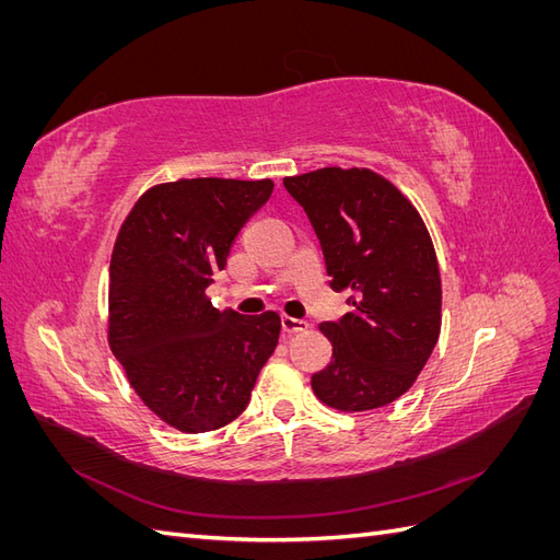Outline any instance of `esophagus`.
I'll return each instance as SVG.
<instances>
[{
	"instance_id": "esophagus-1",
	"label": "esophagus",
	"mask_w": 560,
	"mask_h": 560,
	"mask_svg": "<svg viewBox=\"0 0 560 560\" xmlns=\"http://www.w3.org/2000/svg\"><path fill=\"white\" fill-rule=\"evenodd\" d=\"M308 322L306 319H296V317H290V315H282V331L284 334H301V331H308Z\"/></svg>"
}]
</instances>
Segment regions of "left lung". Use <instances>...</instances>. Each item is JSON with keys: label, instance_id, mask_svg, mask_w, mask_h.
Segmentation results:
<instances>
[{"label": "left lung", "instance_id": "obj_1", "mask_svg": "<svg viewBox=\"0 0 560 560\" xmlns=\"http://www.w3.org/2000/svg\"><path fill=\"white\" fill-rule=\"evenodd\" d=\"M282 184L308 214L331 290L350 292V313L319 325L334 354L313 374V393L338 411L393 404L442 329V280L425 224L393 184L360 167H322Z\"/></svg>", "mask_w": 560, "mask_h": 560}]
</instances>
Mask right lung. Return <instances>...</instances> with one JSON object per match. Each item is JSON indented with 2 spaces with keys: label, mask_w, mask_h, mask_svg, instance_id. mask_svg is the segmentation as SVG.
<instances>
[{
  "label": "right lung",
  "mask_w": 560,
  "mask_h": 560,
  "mask_svg": "<svg viewBox=\"0 0 560 560\" xmlns=\"http://www.w3.org/2000/svg\"><path fill=\"white\" fill-rule=\"evenodd\" d=\"M270 194V179L167 182L135 202L118 231L109 346L135 393L182 432L238 418L278 346V313H219L206 296L235 235Z\"/></svg>",
  "instance_id": "1"
}]
</instances>
